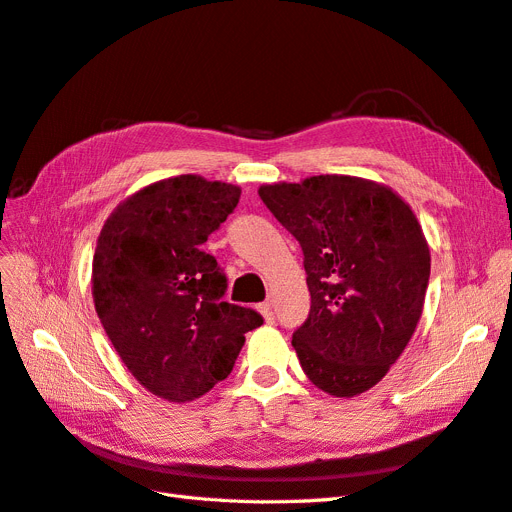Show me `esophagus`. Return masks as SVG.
<instances>
[{
    "mask_svg": "<svg viewBox=\"0 0 512 512\" xmlns=\"http://www.w3.org/2000/svg\"><path fill=\"white\" fill-rule=\"evenodd\" d=\"M258 309H260V314L265 316V320H267V322H273V320H275V314H273V305H271V301L260 303V305H258Z\"/></svg>",
    "mask_w": 512,
    "mask_h": 512,
    "instance_id": "1",
    "label": "esophagus"
}]
</instances>
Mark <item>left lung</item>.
I'll return each instance as SVG.
<instances>
[{"instance_id":"obj_1","label":"left lung","mask_w":512,"mask_h":512,"mask_svg":"<svg viewBox=\"0 0 512 512\" xmlns=\"http://www.w3.org/2000/svg\"><path fill=\"white\" fill-rule=\"evenodd\" d=\"M258 194L303 250L312 307L292 346L305 376L335 397L369 391L423 314L431 256L416 215L386 185L348 175Z\"/></svg>"}]
</instances>
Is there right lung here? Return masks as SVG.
<instances>
[{
    "mask_svg": "<svg viewBox=\"0 0 512 512\" xmlns=\"http://www.w3.org/2000/svg\"><path fill=\"white\" fill-rule=\"evenodd\" d=\"M239 196L237 185L198 175L164 179L123 200L98 237V318L130 374L162 399L209 393L262 324L254 309L222 299L226 275L203 252Z\"/></svg>",
    "mask_w": 512,
    "mask_h": 512,
    "instance_id": "add662e5",
    "label": "right lung"
}]
</instances>
